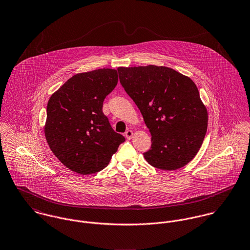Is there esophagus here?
I'll list each match as a JSON object with an SVG mask.
<instances>
[{
  "mask_svg": "<svg viewBox=\"0 0 250 250\" xmlns=\"http://www.w3.org/2000/svg\"><path fill=\"white\" fill-rule=\"evenodd\" d=\"M133 131L132 130H127V131H125V137L126 139H128V140H130V139L133 137Z\"/></svg>",
  "mask_w": 250,
  "mask_h": 250,
  "instance_id": "obj_1",
  "label": "esophagus"
}]
</instances>
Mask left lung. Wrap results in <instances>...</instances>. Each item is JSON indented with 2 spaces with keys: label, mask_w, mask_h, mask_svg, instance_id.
Wrapping results in <instances>:
<instances>
[{
  "label": "left lung",
  "mask_w": 250,
  "mask_h": 250,
  "mask_svg": "<svg viewBox=\"0 0 250 250\" xmlns=\"http://www.w3.org/2000/svg\"><path fill=\"white\" fill-rule=\"evenodd\" d=\"M120 83L151 134L144 153L149 165L174 170L187 165L205 137L208 113L194 82L164 66L119 67Z\"/></svg>",
  "instance_id": "1"
}]
</instances>
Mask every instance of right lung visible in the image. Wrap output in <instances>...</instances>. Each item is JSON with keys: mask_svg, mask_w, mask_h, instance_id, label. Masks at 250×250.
<instances>
[{"mask_svg": "<svg viewBox=\"0 0 250 250\" xmlns=\"http://www.w3.org/2000/svg\"><path fill=\"white\" fill-rule=\"evenodd\" d=\"M117 83V71L104 68L73 76L51 96L45 137L71 170L81 174L102 170L125 142L103 112L104 101Z\"/></svg>", "mask_w": 250, "mask_h": 250, "instance_id": "1", "label": "right lung"}]
</instances>
